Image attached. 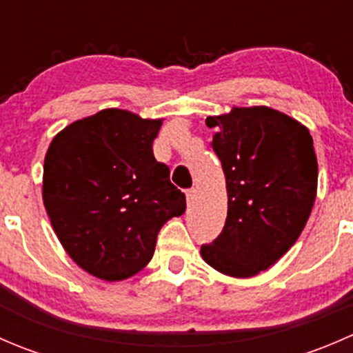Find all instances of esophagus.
<instances>
[{
    "label": "esophagus",
    "mask_w": 353,
    "mask_h": 353,
    "mask_svg": "<svg viewBox=\"0 0 353 353\" xmlns=\"http://www.w3.org/2000/svg\"><path fill=\"white\" fill-rule=\"evenodd\" d=\"M194 198H196V190H194V188H191V190L186 191V199H188V203H193Z\"/></svg>",
    "instance_id": "34e87169"
}]
</instances>
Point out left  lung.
I'll use <instances>...</instances> for the list:
<instances>
[{
  "label": "left lung",
  "instance_id": "8db88e82",
  "mask_svg": "<svg viewBox=\"0 0 353 353\" xmlns=\"http://www.w3.org/2000/svg\"><path fill=\"white\" fill-rule=\"evenodd\" d=\"M212 148L227 183V220L201 245L210 266L248 279L275 265L305 227L318 188V160L307 128L275 109L234 108L208 117Z\"/></svg>",
  "mask_w": 353,
  "mask_h": 353
}]
</instances>
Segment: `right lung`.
Listing matches in <instances>:
<instances>
[{"instance_id": "1", "label": "right lung", "mask_w": 353, "mask_h": 353, "mask_svg": "<svg viewBox=\"0 0 353 353\" xmlns=\"http://www.w3.org/2000/svg\"><path fill=\"white\" fill-rule=\"evenodd\" d=\"M162 121L104 109L51 141L42 198L59 243L78 266L116 282L148 265L163 223L183 215L186 196L157 162Z\"/></svg>"}]
</instances>
